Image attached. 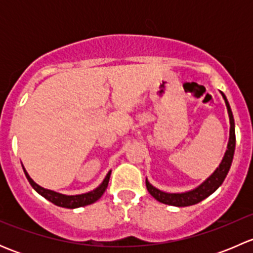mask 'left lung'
Returning <instances> with one entry per match:
<instances>
[{"mask_svg": "<svg viewBox=\"0 0 253 253\" xmlns=\"http://www.w3.org/2000/svg\"><path fill=\"white\" fill-rule=\"evenodd\" d=\"M221 95H223L224 101H225L226 109H228L229 114V121H230V136H229V143L228 148H226V152L224 154L223 160L219 164V167L216 168L215 171L213 172L205 182L201 183L198 187H196L195 190L187 191V192L182 193H168L164 191L158 190L157 187H154L153 185H150L149 181L145 178V186H147V190L153 197L157 201H159L160 203H164V205L169 206H175V207H187V206H193L200 203L201 201H203L205 198L211 196V193L215 190H218L219 186L223 183V181L225 180L226 175H228L229 170H230L231 163H233L234 158V152H235V122H234V116L233 111H231L230 105L228 103V99L224 95L223 91H220Z\"/></svg>", "mask_w": 253, "mask_h": 253, "instance_id": "1", "label": "left lung"}]
</instances>
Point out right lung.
Returning a JSON list of instances; mask_svg holds the SVG:
<instances>
[{"instance_id": "1", "label": "right lung", "mask_w": 253, "mask_h": 253, "mask_svg": "<svg viewBox=\"0 0 253 253\" xmlns=\"http://www.w3.org/2000/svg\"><path fill=\"white\" fill-rule=\"evenodd\" d=\"M23 170H24V174L27 176L28 181H29V183L32 185V187L34 188L39 195H42V197L46 198L47 201H50V202L53 203V205L58 207H63V208H70V209L88 206V205H91V203L96 202V201L103 196V193L105 192L106 187H108L109 185V180H110V175H111V170H110V171L108 172V175L105 176L103 182H101L95 190L90 191V192L82 193V195H76V196H67V195H62V193H58V192H55V191H51V190H47V188L42 187V186H39L38 183H35L34 181L32 180V177L28 175L27 170H25L24 168H23Z\"/></svg>"}]
</instances>
